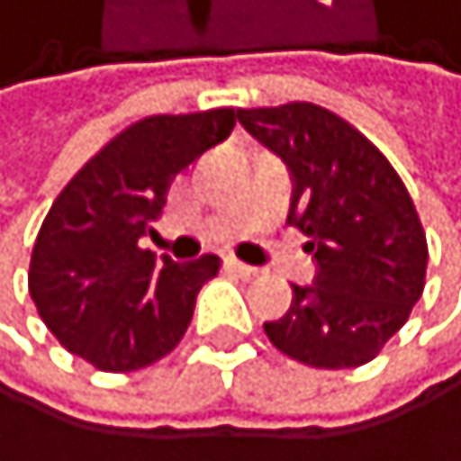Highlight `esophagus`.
Masks as SVG:
<instances>
[{
  "instance_id": "1",
  "label": "esophagus",
  "mask_w": 461,
  "mask_h": 461,
  "mask_svg": "<svg viewBox=\"0 0 461 461\" xmlns=\"http://www.w3.org/2000/svg\"><path fill=\"white\" fill-rule=\"evenodd\" d=\"M226 267L232 270V273H238L240 279H256L258 273H261L258 267H249V265H244V261H238V258H229V261H226Z\"/></svg>"
}]
</instances>
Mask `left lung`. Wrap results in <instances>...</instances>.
Here are the masks:
<instances>
[{
    "label": "left lung",
    "mask_w": 461,
    "mask_h": 461,
    "mask_svg": "<svg viewBox=\"0 0 461 461\" xmlns=\"http://www.w3.org/2000/svg\"><path fill=\"white\" fill-rule=\"evenodd\" d=\"M249 135L294 176L288 223L309 238L314 285H294L270 344L309 367L367 365L409 321L427 285V235L392 161L356 126L314 103L240 108Z\"/></svg>",
    "instance_id": "1"
}]
</instances>
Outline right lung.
I'll list each match as a JSON object with an SVG mask.
<instances>
[{
  "label": "right lung",
  "instance_id": "1",
  "mask_svg": "<svg viewBox=\"0 0 461 461\" xmlns=\"http://www.w3.org/2000/svg\"><path fill=\"white\" fill-rule=\"evenodd\" d=\"M235 117V108L143 117L58 194L32 249L29 294L69 353L129 374L176 350L221 258L176 265L138 240L152 232L176 176L226 140Z\"/></svg>",
  "mask_w": 461,
  "mask_h": 461
}]
</instances>
